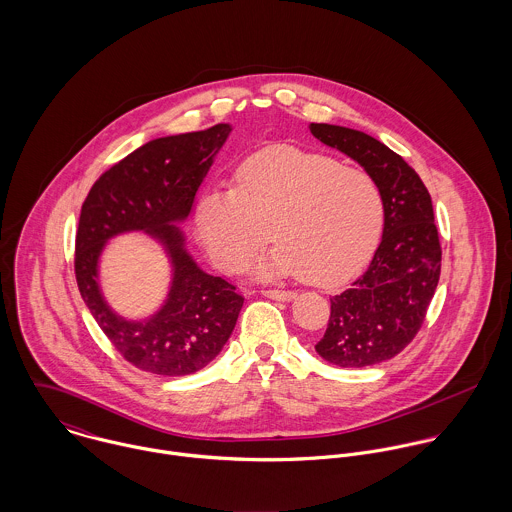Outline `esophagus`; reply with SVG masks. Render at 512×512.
I'll return each instance as SVG.
<instances>
[{"instance_id":"esophagus-1","label":"esophagus","mask_w":512,"mask_h":512,"mask_svg":"<svg viewBox=\"0 0 512 512\" xmlns=\"http://www.w3.org/2000/svg\"><path fill=\"white\" fill-rule=\"evenodd\" d=\"M264 295L270 299H278V301H290L295 297L293 292H282V290H264Z\"/></svg>"}]
</instances>
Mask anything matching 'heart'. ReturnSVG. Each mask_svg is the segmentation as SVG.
<instances>
[{
  "label": "heart",
  "instance_id": "b5f03b06",
  "mask_svg": "<svg viewBox=\"0 0 512 512\" xmlns=\"http://www.w3.org/2000/svg\"><path fill=\"white\" fill-rule=\"evenodd\" d=\"M236 189L207 191L195 230L215 266L236 274L272 238L260 276H299L317 286L349 280L380 236L384 203L365 169L293 146L262 149L236 169Z\"/></svg>",
  "mask_w": 512,
  "mask_h": 512
}]
</instances>
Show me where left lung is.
I'll use <instances>...</instances> for the list:
<instances>
[{
	"mask_svg": "<svg viewBox=\"0 0 512 512\" xmlns=\"http://www.w3.org/2000/svg\"><path fill=\"white\" fill-rule=\"evenodd\" d=\"M309 130L363 165L384 203L374 258L349 290L331 297L327 331L315 351L343 368L378 365L412 343L438 288L441 246L432 197L398 153L365 132L331 124Z\"/></svg>",
	"mask_w": 512,
	"mask_h": 512,
	"instance_id": "8db88e82",
	"label": "left lung"
}]
</instances>
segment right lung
I'll return each instance as SVG.
<instances>
[{
	"label": "right lung",
	"mask_w": 512,
	"mask_h": 512,
	"mask_svg": "<svg viewBox=\"0 0 512 512\" xmlns=\"http://www.w3.org/2000/svg\"><path fill=\"white\" fill-rule=\"evenodd\" d=\"M230 130L217 124L151 140L104 171L82 203L74 246L80 295L116 351L151 374L185 376L209 365L226 345L244 303L232 284L195 264L177 226L189 217L195 193ZM132 229L155 237L174 268L166 303L142 322L114 314L97 284L105 242Z\"/></svg>",
	"instance_id": "add662e5"
}]
</instances>
